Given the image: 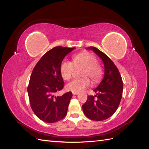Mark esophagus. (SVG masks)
I'll return each instance as SVG.
<instances>
[{"label":"esophagus","instance_id":"34e87169","mask_svg":"<svg viewBox=\"0 0 149 149\" xmlns=\"http://www.w3.org/2000/svg\"><path fill=\"white\" fill-rule=\"evenodd\" d=\"M72 94L74 95H78L79 93H77V92H72Z\"/></svg>","mask_w":149,"mask_h":149}]
</instances>
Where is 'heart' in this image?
Listing matches in <instances>:
<instances>
[{
    "label": "heart",
    "instance_id": "1",
    "mask_svg": "<svg viewBox=\"0 0 149 149\" xmlns=\"http://www.w3.org/2000/svg\"><path fill=\"white\" fill-rule=\"evenodd\" d=\"M97 61L96 57L92 54L81 52L73 57L72 62L63 60L60 66V72L63 79L68 81L72 77L74 66H83L82 75L88 77L93 83H95L100 79L102 75V70ZM90 84V80L87 77L74 79L66 85V89L72 92L78 93L89 86Z\"/></svg>",
    "mask_w": 149,
    "mask_h": 149
}]
</instances>
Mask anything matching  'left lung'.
Listing matches in <instances>:
<instances>
[{
    "label": "left lung",
    "mask_w": 149,
    "mask_h": 149,
    "mask_svg": "<svg viewBox=\"0 0 149 149\" xmlns=\"http://www.w3.org/2000/svg\"><path fill=\"white\" fill-rule=\"evenodd\" d=\"M99 56L104 65V76L93 91L96 95H88L83 105L84 115L88 118L102 121L111 116L118 109L123 92L122 77L116 65L108 56L95 47H88Z\"/></svg>",
    "instance_id": "1"
}]
</instances>
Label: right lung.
Returning <instances> with one entry per match:
<instances>
[{"mask_svg":"<svg viewBox=\"0 0 149 149\" xmlns=\"http://www.w3.org/2000/svg\"><path fill=\"white\" fill-rule=\"evenodd\" d=\"M75 49L56 47L44 54L31 74L27 87L30 105L34 114L47 123L64 118L72 97V92L55 96L64 87L60 66L63 59Z\"/></svg>","mask_w":149,"mask_h":149,"instance_id":"1","label":"right lung"}]
</instances>
